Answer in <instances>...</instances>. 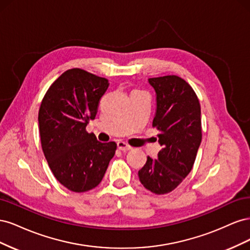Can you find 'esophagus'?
Listing matches in <instances>:
<instances>
[{
  "label": "esophagus",
  "instance_id": "esophagus-1",
  "mask_svg": "<svg viewBox=\"0 0 250 250\" xmlns=\"http://www.w3.org/2000/svg\"><path fill=\"white\" fill-rule=\"evenodd\" d=\"M118 148L120 150H122V151H128V150H131L132 149L131 146H129L127 143H125L123 141H119L118 142Z\"/></svg>",
  "mask_w": 250,
  "mask_h": 250
}]
</instances>
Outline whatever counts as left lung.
I'll use <instances>...</instances> for the list:
<instances>
[{
    "label": "left lung",
    "instance_id": "1",
    "mask_svg": "<svg viewBox=\"0 0 250 250\" xmlns=\"http://www.w3.org/2000/svg\"><path fill=\"white\" fill-rule=\"evenodd\" d=\"M156 93L152 126L158 130V158L147 157L139 171L141 184L157 195L172 192L191 172L202 139L198 97L188 83L175 75L150 78Z\"/></svg>",
    "mask_w": 250,
    "mask_h": 250
}]
</instances>
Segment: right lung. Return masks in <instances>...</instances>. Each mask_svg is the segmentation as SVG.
I'll return each instance as SVG.
<instances>
[{"mask_svg": "<svg viewBox=\"0 0 250 250\" xmlns=\"http://www.w3.org/2000/svg\"><path fill=\"white\" fill-rule=\"evenodd\" d=\"M106 78L70 69L52 83L39 111L42 148L55 178L67 190L87 192L101 183L117 150L86 131L108 88Z\"/></svg>", "mask_w": 250, "mask_h": 250, "instance_id": "add662e5", "label": "right lung"}]
</instances>
